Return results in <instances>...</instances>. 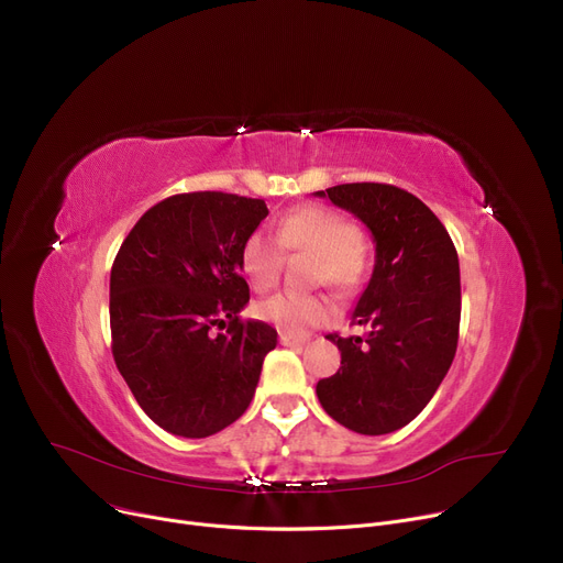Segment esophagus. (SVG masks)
Returning a JSON list of instances; mask_svg holds the SVG:
<instances>
[{"mask_svg":"<svg viewBox=\"0 0 563 563\" xmlns=\"http://www.w3.org/2000/svg\"><path fill=\"white\" fill-rule=\"evenodd\" d=\"M280 344L283 346H303V344H308V338H297V335L280 333Z\"/></svg>","mask_w":563,"mask_h":563,"instance_id":"34e87169","label":"esophagus"}]
</instances>
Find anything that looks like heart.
I'll return each instance as SVG.
<instances>
[{
    "mask_svg": "<svg viewBox=\"0 0 563 563\" xmlns=\"http://www.w3.org/2000/svg\"><path fill=\"white\" fill-rule=\"evenodd\" d=\"M358 240V228L344 214L323 205H303L276 223L274 236L262 230L251 232L240 249V266L246 280L264 291L278 283L285 253H314L312 278L349 289L358 285L365 272ZM333 314L335 303L319 291H280L255 303L257 319L297 338L323 327Z\"/></svg>",
    "mask_w": 563,
    "mask_h": 563,
    "instance_id": "heart-1",
    "label": "heart"
}]
</instances>
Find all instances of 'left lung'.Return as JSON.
Instances as JSON below:
<instances>
[{"instance_id": "8db88e82", "label": "left lung", "mask_w": 563, "mask_h": 563, "mask_svg": "<svg viewBox=\"0 0 563 563\" xmlns=\"http://www.w3.org/2000/svg\"><path fill=\"white\" fill-rule=\"evenodd\" d=\"M317 196L372 232V278L353 310L365 338L327 335L340 369L317 383L319 404L342 427L383 435L416 420L445 378L459 342L461 272L445 225L412 194L378 183L338 185Z\"/></svg>"}]
</instances>
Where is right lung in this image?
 <instances>
[{
    "instance_id": "obj_1",
    "label": "right lung",
    "mask_w": 563,
    "mask_h": 563,
    "mask_svg": "<svg viewBox=\"0 0 563 563\" xmlns=\"http://www.w3.org/2000/svg\"><path fill=\"white\" fill-rule=\"evenodd\" d=\"M266 214L260 198L177 194L136 221L113 260L115 367L173 435L207 438L240 420L276 349L269 323L240 319L251 299L240 249Z\"/></svg>"
}]
</instances>
